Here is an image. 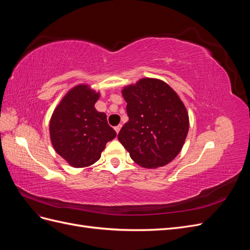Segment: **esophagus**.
Instances as JSON below:
<instances>
[{"label": "esophagus", "instance_id": "esophagus-1", "mask_svg": "<svg viewBox=\"0 0 250 250\" xmlns=\"http://www.w3.org/2000/svg\"><path fill=\"white\" fill-rule=\"evenodd\" d=\"M121 127H122V125H118V126H116V127H115V130H116V132H117V133H119V132H120V130H121Z\"/></svg>", "mask_w": 250, "mask_h": 250}]
</instances>
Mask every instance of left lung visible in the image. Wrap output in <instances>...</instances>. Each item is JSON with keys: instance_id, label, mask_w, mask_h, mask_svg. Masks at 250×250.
Wrapping results in <instances>:
<instances>
[{"instance_id": "8db88e82", "label": "left lung", "mask_w": 250, "mask_h": 250, "mask_svg": "<svg viewBox=\"0 0 250 250\" xmlns=\"http://www.w3.org/2000/svg\"><path fill=\"white\" fill-rule=\"evenodd\" d=\"M129 120L118 140L143 168L168 165L183 149L188 131V113L168 83L142 78L123 87Z\"/></svg>"}]
</instances>
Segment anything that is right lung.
<instances>
[{"label":"right lung","instance_id":"add662e5","mask_svg":"<svg viewBox=\"0 0 250 250\" xmlns=\"http://www.w3.org/2000/svg\"><path fill=\"white\" fill-rule=\"evenodd\" d=\"M100 98L87 84L67 92L52 113L50 139L53 148L74 168L89 167L101 157L106 143L116 138L106 115L95 108Z\"/></svg>","mask_w":250,"mask_h":250}]
</instances>
